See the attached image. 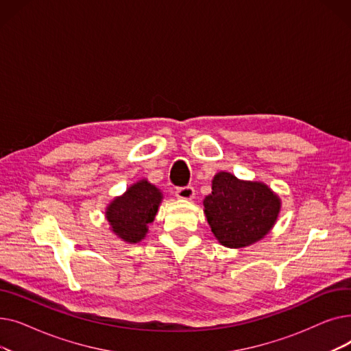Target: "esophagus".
<instances>
[{"mask_svg": "<svg viewBox=\"0 0 351 351\" xmlns=\"http://www.w3.org/2000/svg\"><path fill=\"white\" fill-rule=\"evenodd\" d=\"M175 193L179 199H192L195 196V189L192 186H182L176 188Z\"/></svg>", "mask_w": 351, "mask_h": 351, "instance_id": "34e87169", "label": "esophagus"}]
</instances>
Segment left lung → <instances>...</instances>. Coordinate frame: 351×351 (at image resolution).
I'll return each mask as SVG.
<instances>
[{
    "mask_svg": "<svg viewBox=\"0 0 351 351\" xmlns=\"http://www.w3.org/2000/svg\"><path fill=\"white\" fill-rule=\"evenodd\" d=\"M205 213L217 241L228 247H245L273 228L280 200L259 182H243L228 172L212 180V193L205 197Z\"/></svg>",
    "mask_w": 351,
    "mask_h": 351,
    "instance_id": "8db88e82",
    "label": "left lung"
}]
</instances>
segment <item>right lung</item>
<instances>
[{"label": "right lung", "mask_w": 351, "mask_h": 351, "mask_svg": "<svg viewBox=\"0 0 351 351\" xmlns=\"http://www.w3.org/2000/svg\"><path fill=\"white\" fill-rule=\"evenodd\" d=\"M160 200L159 189L149 182L141 180L109 205L106 219L125 242L136 243L145 237L147 223L154 222Z\"/></svg>", "instance_id": "add662e5"}]
</instances>
